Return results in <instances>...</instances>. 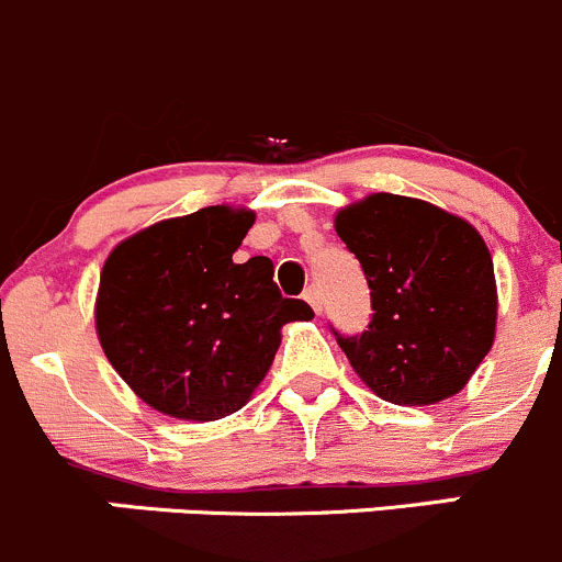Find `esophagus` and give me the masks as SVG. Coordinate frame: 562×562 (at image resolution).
<instances>
[{
    "label": "esophagus",
    "mask_w": 562,
    "mask_h": 562,
    "mask_svg": "<svg viewBox=\"0 0 562 562\" xmlns=\"http://www.w3.org/2000/svg\"><path fill=\"white\" fill-rule=\"evenodd\" d=\"M303 300H305V303L311 305V308L316 311V314H319V311H322V297H319V289H316V286H308V289H305V292H303Z\"/></svg>",
    "instance_id": "1"
}]
</instances>
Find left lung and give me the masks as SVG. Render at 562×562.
I'll return each instance as SVG.
<instances>
[{
  "label": "left lung",
  "mask_w": 562,
  "mask_h": 562,
  "mask_svg": "<svg viewBox=\"0 0 562 562\" xmlns=\"http://www.w3.org/2000/svg\"><path fill=\"white\" fill-rule=\"evenodd\" d=\"M336 232L363 268L371 319L330 327L360 380L391 404H437L462 391L494 341L497 289L486 243L429 202L374 193L341 210Z\"/></svg>",
  "instance_id": "obj_1"
}]
</instances>
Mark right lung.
<instances>
[{
  "instance_id": "obj_1",
  "label": "right lung",
  "mask_w": 562,
  "mask_h": 562,
  "mask_svg": "<svg viewBox=\"0 0 562 562\" xmlns=\"http://www.w3.org/2000/svg\"><path fill=\"white\" fill-rule=\"evenodd\" d=\"M254 213L204 207L120 243L100 273V347L116 374L158 413L218 420L265 380L281 325L314 316L281 297L273 262L232 254Z\"/></svg>"
}]
</instances>
